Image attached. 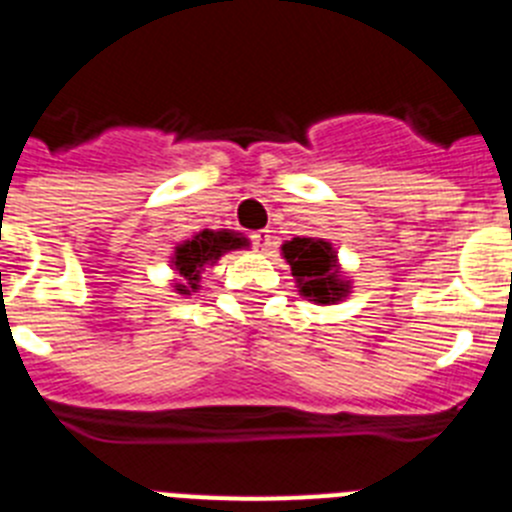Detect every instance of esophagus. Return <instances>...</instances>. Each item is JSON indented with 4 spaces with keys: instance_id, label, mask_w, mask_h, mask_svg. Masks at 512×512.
<instances>
[{
    "instance_id": "1",
    "label": "esophagus",
    "mask_w": 512,
    "mask_h": 512,
    "mask_svg": "<svg viewBox=\"0 0 512 512\" xmlns=\"http://www.w3.org/2000/svg\"><path fill=\"white\" fill-rule=\"evenodd\" d=\"M253 248L259 253H271V246H274V238H271V230H259L253 233Z\"/></svg>"
}]
</instances>
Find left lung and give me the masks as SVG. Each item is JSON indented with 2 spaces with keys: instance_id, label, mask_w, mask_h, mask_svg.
Segmentation results:
<instances>
[{
  "instance_id": "obj_1",
  "label": "left lung",
  "mask_w": 512,
  "mask_h": 512,
  "mask_svg": "<svg viewBox=\"0 0 512 512\" xmlns=\"http://www.w3.org/2000/svg\"><path fill=\"white\" fill-rule=\"evenodd\" d=\"M282 256L292 269L297 292L315 305H336L351 295V279L341 269L338 251L325 238L297 235L282 243Z\"/></svg>"
}]
</instances>
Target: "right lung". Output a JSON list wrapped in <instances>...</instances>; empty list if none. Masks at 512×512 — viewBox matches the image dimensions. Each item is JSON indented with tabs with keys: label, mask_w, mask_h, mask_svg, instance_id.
<instances>
[{
	"label": "right lung",
	"mask_w": 512,
	"mask_h": 512,
	"mask_svg": "<svg viewBox=\"0 0 512 512\" xmlns=\"http://www.w3.org/2000/svg\"><path fill=\"white\" fill-rule=\"evenodd\" d=\"M246 246H251V241L243 233H235V230L205 228L200 233H194L187 241L176 243L174 253L169 256L171 271H174L171 287H174L176 295L182 297H189L192 292H200L202 271L215 266L225 253L238 251V248Z\"/></svg>",
	"instance_id": "add662e5"
}]
</instances>
